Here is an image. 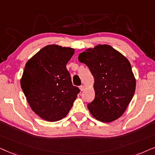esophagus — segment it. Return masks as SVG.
<instances>
[{
    "label": "esophagus",
    "mask_w": 155,
    "mask_h": 155,
    "mask_svg": "<svg viewBox=\"0 0 155 155\" xmlns=\"http://www.w3.org/2000/svg\"><path fill=\"white\" fill-rule=\"evenodd\" d=\"M79 88H80V90H81V91H83L84 90V86H81L79 87Z\"/></svg>",
    "instance_id": "1"
}]
</instances>
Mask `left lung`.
<instances>
[{"instance_id": "obj_1", "label": "left lung", "mask_w": 155, "mask_h": 155, "mask_svg": "<svg viewBox=\"0 0 155 155\" xmlns=\"http://www.w3.org/2000/svg\"><path fill=\"white\" fill-rule=\"evenodd\" d=\"M78 59L89 68L94 78L95 98L87 106L91 114L104 123L117 120L135 94L136 80L130 61L108 45L86 49Z\"/></svg>"}]
</instances>
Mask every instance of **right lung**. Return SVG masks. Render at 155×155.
<instances>
[{
    "label": "right lung",
    "mask_w": 155,
    "mask_h": 155,
    "mask_svg": "<svg viewBox=\"0 0 155 155\" xmlns=\"http://www.w3.org/2000/svg\"><path fill=\"white\" fill-rule=\"evenodd\" d=\"M74 54L73 48L47 45L26 63L22 90L32 110L45 120L55 122L66 117L80 92L67 69Z\"/></svg>",
    "instance_id": "right-lung-1"
}]
</instances>
